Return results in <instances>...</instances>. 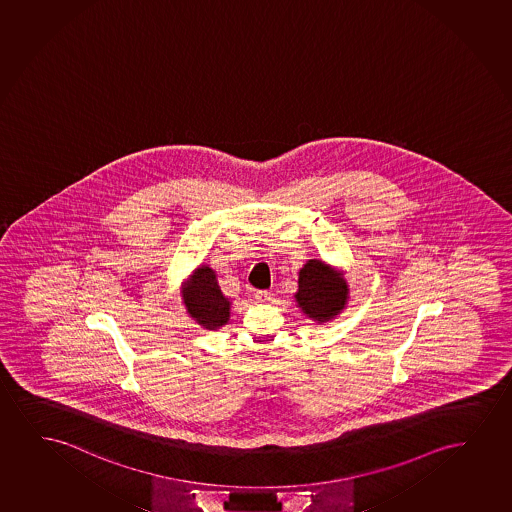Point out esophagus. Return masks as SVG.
<instances>
[{
  "mask_svg": "<svg viewBox=\"0 0 512 512\" xmlns=\"http://www.w3.org/2000/svg\"><path fill=\"white\" fill-rule=\"evenodd\" d=\"M255 299H257V302H269V300H271V292H267V290H257V292H255Z\"/></svg>",
  "mask_w": 512,
  "mask_h": 512,
  "instance_id": "esophagus-1",
  "label": "esophagus"
}]
</instances>
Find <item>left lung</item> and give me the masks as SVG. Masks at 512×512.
Returning <instances> with one entry per match:
<instances>
[{
  "label": "left lung",
  "instance_id": "left-lung-1",
  "mask_svg": "<svg viewBox=\"0 0 512 512\" xmlns=\"http://www.w3.org/2000/svg\"><path fill=\"white\" fill-rule=\"evenodd\" d=\"M295 300L309 318L325 323L346 306V281L325 262L309 260L300 269L299 292L295 293Z\"/></svg>",
  "mask_w": 512,
  "mask_h": 512
}]
</instances>
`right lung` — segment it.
<instances>
[{
	"mask_svg": "<svg viewBox=\"0 0 512 512\" xmlns=\"http://www.w3.org/2000/svg\"><path fill=\"white\" fill-rule=\"evenodd\" d=\"M184 304L191 318L196 319L201 326L215 330L226 325L229 319L231 302L220 292L217 276L210 267H200L191 278L184 295Z\"/></svg>",
	"mask_w": 512,
	"mask_h": 512,
	"instance_id": "add662e5",
	"label": "right lung"
}]
</instances>
